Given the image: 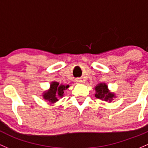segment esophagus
<instances>
[{
    "instance_id": "obj_1",
    "label": "esophagus",
    "mask_w": 148,
    "mask_h": 148,
    "mask_svg": "<svg viewBox=\"0 0 148 148\" xmlns=\"http://www.w3.org/2000/svg\"><path fill=\"white\" fill-rule=\"evenodd\" d=\"M75 82L76 84H83V83H83V80L80 78L76 79V80H75Z\"/></svg>"
}]
</instances>
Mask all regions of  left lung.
Listing matches in <instances>:
<instances>
[{"instance_id":"8db88e82","label":"left lung","mask_w":148,"mask_h":148,"mask_svg":"<svg viewBox=\"0 0 148 148\" xmlns=\"http://www.w3.org/2000/svg\"><path fill=\"white\" fill-rule=\"evenodd\" d=\"M95 96L100 100L110 103L112 102V100H113V98L116 97L113 92L110 91V90L108 89V85L106 83H100L97 84L95 87Z\"/></svg>"}]
</instances>
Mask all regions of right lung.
I'll list each match as a JSON object with an SVG mask.
<instances>
[{"label":"right lung","instance_id":"right-lung-1","mask_svg":"<svg viewBox=\"0 0 148 148\" xmlns=\"http://www.w3.org/2000/svg\"><path fill=\"white\" fill-rule=\"evenodd\" d=\"M70 87L69 85L60 84L58 82L53 81L50 85V88L45 90L42 94V98L51 103H55L58 101V98H62L64 95V91Z\"/></svg>","mask_w":148,"mask_h":148}]
</instances>
